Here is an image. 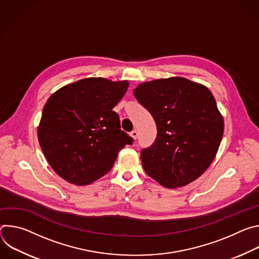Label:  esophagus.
<instances>
[{"mask_svg": "<svg viewBox=\"0 0 259 259\" xmlns=\"http://www.w3.org/2000/svg\"><path fill=\"white\" fill-rule=\"evenodd\" d=\"M130 136L133 138V139H137L138 137V132L136 130H133L131 133H130Z\"/></svg>", "mask_w": 259, "mask_h": 259, "instance_id": "34e87169", "label": "esophagus"}]
</instances>
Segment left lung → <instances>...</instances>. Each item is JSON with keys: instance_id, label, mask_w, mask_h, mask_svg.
I'll list each match as a JSON object with an SVG mask.
<instances>
[{"instance_id": "obj_1", "label": "left lung", "mask_w": 259, "mask_h": 259, "mask_svg": "<svg viewBox=\"0 0 259 259\" xmlns=\"http://www.w3.org/2000/svg\"><path fill=\"white\" fill-rule=\"evenodd\" d=\"M133 94L153 116L157 138L140 152L146 174L168 189L196 180L214 160L224 118L210 90L173 77L138 85Z\"/></svg>"}]
</instances>
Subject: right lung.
I'll list each match as a JSON object with an SVG mask.
<instances>
[{
    "mask_svg": "<svg viewBox=\"0 0 259 259\" xmlns=\"http://www.w3.org/2000/svg\"><path fill=\"white\" fill-rule=\"evenodd\" d=\"M127 81L87 78L66 85L47 100L38 127L41 149L64 180L87 186L112 169L119 152L133 138L121 130L113 108Z\"/></svg>",
    "mask_w": 259,
    "mask_h": 259,
    "instance_id": "obj_1",
    "label": "right lung"
}]
</instances>
